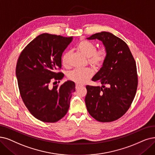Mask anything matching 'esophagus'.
Segmentation results:
<instances>
[{
  "label": "esophagus",
  "instance_id": "34e87169",
  "mask_svg": "<svg viewBox=\"0 0 155 155\" xmlns=\"http://www.w3.org/2000/svg\"><path fill=\"white\" fill-rule=\"evenodd\" d=\"M81 86H83L76 84V89H79L80 87H81Z\"/></svg>",
  "mask_w": 155,
  "mask_h": 155
}]
</instances>
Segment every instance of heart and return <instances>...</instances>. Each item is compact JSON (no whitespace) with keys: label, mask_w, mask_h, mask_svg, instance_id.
<instances>
[{"label":"heart","mask_w":155,"mask_h":155,"mask_svg":"<svg viewBox=\"0 0 155 155\" xmlns=\"http://www.w3.org/2000/svg\"><path fill=\"white\" fill-rule=\"evenodd\" d=\"M78 50L83 56L88 58V63L96 68L101 67L106 59L107 52L105 49L96 50V46L93 43L86 41H80L77 45ZM72 53L71 51H66L61 58L62 64L67 66L69 64V60ZM93 76V71L90 69L84 70L75 69L68 74V78L78 84H84Z\"/></svg>","instance_id":"obj_1"}]
</instances>
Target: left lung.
<instances>
[{"instance_id": "8db88e82", "label": "left lung", "mask_w": 155, "mask_h": 155, "mask_svg": "<svg viewBox=\"0 0 155 155\" xmlns=\"http://www.w3.org/2000/svg\"><path fill=\"white\" fill-rule=\"evenodd\" d=\"M87 39L101 41L107 57L92 78L102 86H86V106L96 120L113 121L127 112L135 97L138 84L135 61L126 43L113 34L99 32Z\"/></svg>"}]
</instances>
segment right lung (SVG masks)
Listing matches in <instances>:
<instances>
[{
    "label": "right lung",
    "mask_w": 155,
    "mask_h": 155,
    "mask_svg": "<svg viewBox=\"0 0 155 155\" xmlns=\"http://www.w3.org/2000/svg\"><path fill=\"white\" fill-rule=\"evenodd\" d=\"M73 38L42 34L25 48L18 60L16 76L22 100L35 118L57 122L67 114L75 83L67 81L60 86L49 87L53 80L63 78L57 73L61 67V55Z\"/></svg>",
    "instance_id": "add662e5"
}]
</instances>
